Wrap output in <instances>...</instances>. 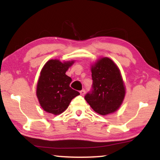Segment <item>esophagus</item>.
Segmentation results:
<instances>
[{
    "instance_id": "esophagus-1",
    "label": "esophagus",
    "mask_w": 160,
    "mask_h": 160,
    "mask_svg": "<svg viewBox=\"0 0 160 160\" xmlns=\"http://www.w3.org/2000/svg\"><path fill=\"white\" fill-rule=\"evenodd\" d=\"M80 92L81 95L84 96V95H85V90H81V91Z\"/></svg>"
}]
</instances>
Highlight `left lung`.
<instances>
[{
    "mask_svg": "<svg viewBox=\"0 0 160 160\" xmlns=\"http://www.w3.org/2000/svg\"><path fill=\"white\" fill-rule=\"evenodd\" d=\"M92 89L85 99L99 114L105 116L117 111L126 90L120 70L109 58H102L91 68Z\"/></svg>",
    "mask_w": 160,
    "mask_h": 160,
    "instance_id": "1",
    "label": "left lung"
}]
</instances>
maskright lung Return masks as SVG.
I'll use <instances>...</instances> for the list:
<instances>
[{"label":"right lung","instance_id":"obj_1","mask_svg":"<svg viewBox=\"0 0 160 160\" xmlns=\"http://www.w3.org/2000/svg\"><path fill=\"white\" fill-rule=\"evenodd\" d=\"M74 61L62 63L57 59L47 61L40 72L37 86V97L45 112L58 115L63 113L71 100L79 95L70 87L72 79L66 72Z\"/></svg>","mask_w":160,"mask_h":160}]
</instances>
